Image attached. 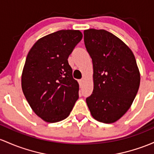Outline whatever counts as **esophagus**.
<instances>
[{
    "instance_id": "34e87169",
    "label": "esophagus",
    "mask_w": 154,
    "mask_h": 154,
    "mask_svg": "<svg viewBox=\"0 0 154 154\" xmlns=\"http://www.w3.org/2000/svg\"><path fill=\"white\" fill-rule=\"evenodd\" d=\"M78 82H79V84H80V86L83 85V83H84V80H83V79H81V80H79Z\"/></svg>"
}]
</instances>
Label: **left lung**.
<instances>
[{
  "label": "left lung",
  "instance_id": "obj_1",
  "mask_svg": "<svg viewBox=\"0 0 154 154\" xmlns=\"http://www.w3.org/2000/svg\"><path fill=\"white\" fill-rule=\"evenodd\" d=\"M84 42L94 68V90L86 103L94 119L112 124L127 112L137 94L136 59L122 40L105 30H85Z\"/></svg>",
  "mask_w": 154,
  "mask_h": 154
}]
</instances>
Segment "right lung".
<instances>
[{"label": "right lung", "mask_w": 154, "mask_h": 154, "mask_svg": "<svg viewBox=\"0 0 154 154\" xmlns=\"http://www.w3.org/2000/svg\"><path fill=\"white\" fill-rule=\"evenodd\" d=\"M82 38L78 30H61L39 38L27 55L22 89L38 117L48 123L63 121L79 98L68 58Z\"/></svg>", "instance_id": "right-lung-1"}]
</instances>
